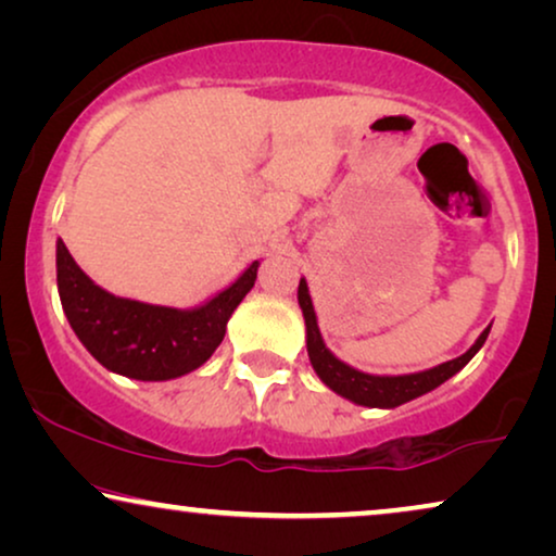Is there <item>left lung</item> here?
<instances>
[{"instance_id": "left-lung-1", "label": "left lung", "mask_w": 556, "mask_h": 556, "mask_svg": "<svg viewBox=\"0 0 556 556\" xmlns=\"http://www.w3.org/2000/svg\"><path fill=\"white\" fill-rule=\"evenodd\" d=\"M299 306L303 311V321H306V349H308L311 367H314L318 379H321L329 390H333L344 400L362 407L392 409V407L405 405L409 400L420 397V394L432 392L435 387L447 382L453 375H458V371L473 359L478 349L485 344V339H489V331H491V326H485L481 337L476 339V344L470 346L466 354L455 356L451 362L438 364V367L432 369L415 371V375H367V371L349 367L346 362H341L339 356L324 344L306 278H301L299 283Z\"/></svg>"}]
</instances>
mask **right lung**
Returning <instances> with one entry per match:
<instances>
[{"mask_svg":"<svg viewBox=\"0 0 556 556\" xmlns=\"http://www.w3.org/2000/svg\"><path fill=\"white\" fill-rule=\"evenodd\" d=\"M58 293L80 344L109 371L139 382L185 377L223 344L227 321L255 286L253 261L230 286L194 308L121 299L96 286L58 238Z\"/></svg>","mask_w":556,"mask_h":556,"instance_id":"1","label":"right lung"}]
</instances>
